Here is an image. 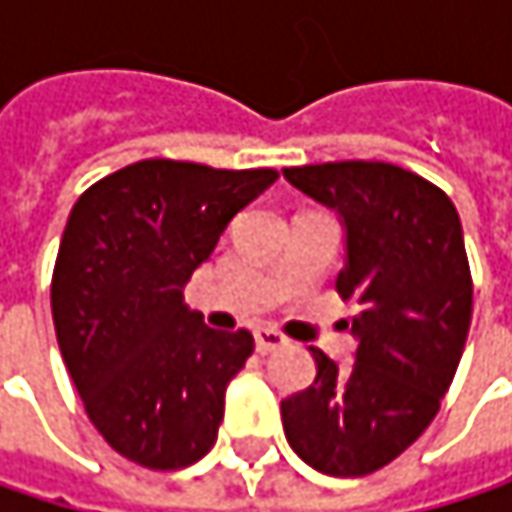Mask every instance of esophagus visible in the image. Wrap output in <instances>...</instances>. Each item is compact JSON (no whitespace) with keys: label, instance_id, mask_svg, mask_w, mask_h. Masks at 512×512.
<instances>
[{"label":"esophagus","instance_id":"obj_1","mask_svg":"<svg viewBox=\"0 0 512 512\" xmlns=\"http://www.w3.org/2000/svg\"><path fill=\"white\" fill-rule=\"evenodd\" d=\"M255 347L260 356H266V353H275V350L287 347V338H284L281 332L263 326V329H255Z\"/></svg>","mask_w":512,"mask_h":512}]
</instances>
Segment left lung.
<instances>
[{
	"instance_id": "left-lung-1",
	"label": "left lung",
	"mask_w": 512,
	"mask_h": 512,
	"mask_svg": "<svg viewBox=\"0 0 512 512\" xmlns=\"http://www.w3.org/2000/svg\"><path fill=\"white\" fill-rule=\"evenodd\" d=\"M290 186L338 213L347 257L341 299L356 302V361L323 350L314 382L281 400L290 448L332 477H364L397 460L436 418L468 326L471 272L454 201L391 162L284 168Z\"/></svg>"
}]
</instances>
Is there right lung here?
<instances>
[{"instance_id":"right-lung-1","label":"right lung","mask_w":512,"mask_h":512,"mask_svg":"<svg viewBox=\"0 0 512 512\" xmlns=\"http://www.w3.org/2000/svg\"><path fill=\"white\" fill-rule=\"evenodd\" d=\"M275 180L272 168L142 159L73 204L52 272V323L91 424L121 457L171 471L216 445L225 388L255 338L204 326L183 287Z\"/></svg>"}]
</instances>
